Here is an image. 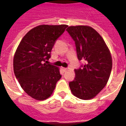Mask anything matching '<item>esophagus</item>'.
I'll return each mask as SVG.
<instances>
[{"mask_svg": "<svg viewBox=\"0 0 126 126\" xmlns=\"http://www.w3.org/2000/svg\"><path fill=\"white\" fill-rule=\"evenodd\" d=\"M62 69H63V71H66L67 70V69L65 68V67H62Z\"/></svg>", "mask_w": 126, "mask_h": 126, "instance_id": "34e87169", "label": "esophagus"}]
</instances>
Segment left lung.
Here are the masks:
<instances>
[{"mask_svg":"<svg viewBox=\"0 0 126 126\" xmlns=\"http://www.w3.org/2000/svg\"><path fill=\"white\" fill-rule=\"evenodd\" d=\"M76 43L79 60L84 67L74 69L76 76L69 82L72 94L82 100L94 98L107 84L112 69V57L105 42L88 26H69L66 30Z\"/></svg>","mask_w":126,"mask_h":126,"instance_id":"obj_1","label":"left lung"}]
</instances>
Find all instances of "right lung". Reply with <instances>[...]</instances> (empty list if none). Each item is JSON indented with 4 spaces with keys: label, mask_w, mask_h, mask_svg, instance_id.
Wrapping results in <instances>:
<instances>
[{
    "label": "right lung",
    "mask_w": 126,
    "mask_h": 126,
    "mask_svg": "<svg viewBox=\"0 0 126 126\" xmlns=\"http://www.w3.org/2000/svg\"><path fill=\"white\" fill-rule=\"evenodd\" d=\"M67 25H40L23 36L13 57L16 78L25 92L37 100L52 95L61 76L58 67L47 65L55 42Z\"/></svg>",
    "instance_id": "right-lung-1"
}]
</instances>
